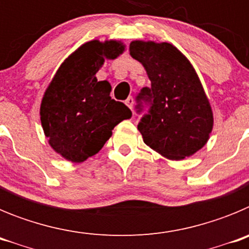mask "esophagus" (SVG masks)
Masks as SVG:
<instances>
[{
    "label": "esophagus",
    "mask_w": 249,
    "mask_h": 249,
    "mask_svg": "<svg viewBox=\"0 0 249 249\" xmlns=\"http://www.w3.org/2000/svg\"><path fill=\"white\" fill-rule=\"evenodd\" d=\"M126 105L128 106V107H129V108H131V109L133 108V105H135V98L132 97V96H129V97L126 100Z\"/></svg>",
    "instance_id": "34e87169"
}]
</instances>
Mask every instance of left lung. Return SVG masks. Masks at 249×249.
<instances>
[{
  "label": "left lung",
  "mask_w": 249,
  "mask_h": 249,
  "mask_svg": "<svg viewBox=\"0 0 249 249\" xmlns=\"http://www.w3.org/2000/svg\"><path fill=\"white\" fill-rule=\"evenodd\" d=\"M129 54L151 81L137 96V112L142 111L141 101L149 102L148 113L138 123L143 142L168 160L195 155L210 138L213 112L193 66L167 42L132 41Z\"/></svg>",
  "instance_id": "8db88e82"
}]
</instances>
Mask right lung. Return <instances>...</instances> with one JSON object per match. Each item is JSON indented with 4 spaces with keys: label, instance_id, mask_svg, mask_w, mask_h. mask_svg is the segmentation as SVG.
<instances>
[{
    "label": "right lung",
    "instance_id": "obj_1",
    "mask_svg": "<svg viewBox=\"0 0 249 249\" xmlns=\"http://www.w3.org/2000/svg\"><path fill=\"white\" fill-rule=\"evenodd\" d=\"M126 46L121 41L93 39L77 48L59 66L43 94L39 116L54 152L81 163L100 152L112 129L132 112L112 100L108 81H97L105 59H114Z\"/></svg>",
    "mask_w": 249,
    "mask_h": 249
}]
</instances>
